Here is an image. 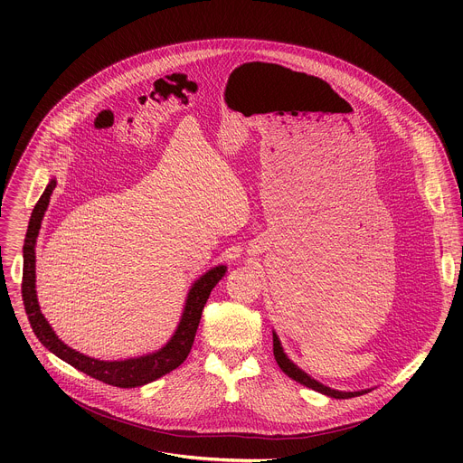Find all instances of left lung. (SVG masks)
Segmentation results:
<instances>
[{"mask_svg":"<svg viewBox=\"0 0 463 463\" xmlns=\"http://www.w3.org/2000/svg\"><path fill=\"white\" fill-rule=\"evenodd\" d=\"M273 354H275V359H277L280 370H282L286 375H289L291 379H295L297 383H300V384H304V386H307V388H311V390H317V392L327 395V398L350 400V398H357V395H363V393L370 392V388H368V390H357V392H345V390H335V388H329V386L318 383L317 379H313L311 375H307L302 368H298V366L286 355V352H284V348H282V343H280L277 332H273Z\"/></svg>","mask_w":463,"mask_h":463,"instance_id":"obj_1","label":"left lung"}]
</instances>
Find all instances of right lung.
Instances as JSON below:
<instances>
[{
    "mask_svg": "<svg viewBox=\"0 0 463 463\" xmlns=\"http://www.w3.org/2000/svg\"><path fill=\"white\" fill-rule=\"evenodd\" d=\"M54 186H56V179H51L40 197V202L36 203V207L31 214L29 229L25 234V243H24L22 297H24L25 313L29 317L34 335L51 354H54L61 361H65L68 364L75 366L77 370H80L106 384H111V386L136 388V386L148 384V383L163 377L165 373H170L179 364H183V361L188 357L192 345H194L197 326H200L203 307H205L214 286L227 273V266H216V268L209 269L205 275H202L190 286L179 324L163 348H159L152 354L129 357V359H118V361H102V359L84 355L58 339L54 329L51 327V324L40 311L38 295H36V252H34V247H36V238H38L42 220L47 211Z\"/></svg>",
    "mask_w": 463,
    "mask_h": 463,
    "instance_id": "right-lung-1",
    "label": "right lung"
}]
</instances>
